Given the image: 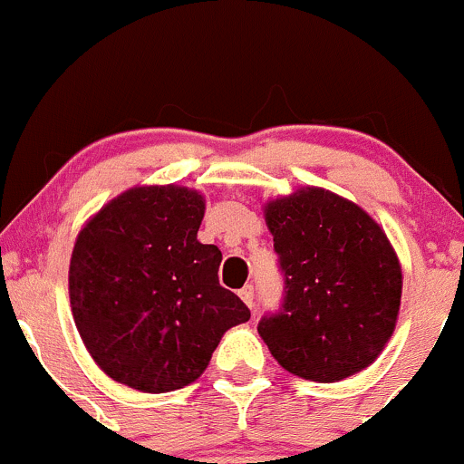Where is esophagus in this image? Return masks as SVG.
Instances as JSON below:
<instances>
[{
	"instance_id": "34e87169",
	"label": "esophagus",
	"mask_w": 464,
	"mask_h": 464,
	"mask_svg": "<svg viewBox=\"0 0 464 464\" xmlns=\"http://www.w3.org/2000/svg\"><path fill=\"white\" fill-rule=\"evenodd\" d=\"M238 296H241V301L246 303V305L252 310V307H254V287L246 285L241 292H238Z\"/></svg>"
}]
</instances>
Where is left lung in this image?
Listing matches in <instances>:
<instances>
[{"label": "left lung", "instance_id": "left-lung-1", "mask_svg": "<svg viewBox=\"0 0 464 464\" xmlns=\"http://www.w3.org/2000/svg\"><path fill=\"white\" fill-rule=\"evenodd\" d=\"M285 294L258 334L294 376L336 382L370 367L385 350L402 272L390 238L356 203L301 188L266 203Z\"/></svg>", "mask_w": 464, "mask_h": 464}]
</instances>
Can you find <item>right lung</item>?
Instances as JSON below:
<instances>
[{
    "mask_svg": "<svg viewBox=\"0 0 464 464\" xmlns=\"http://www.w3.org/2000/svg\"><path fill=\"white\" fill-rule=\"evenodd\" d=\"M206 198L181 186L130 188L74 243L68 290L83 345L132 390L163 393L206 372L230 327L250 321L221 287V250L197 241Z\"/></svg>",
    "mask_w": 464,
    "mask_h": 464,
    "instance_id": "right-lung-1",
    "label": "right lung"
}]
</instances>
